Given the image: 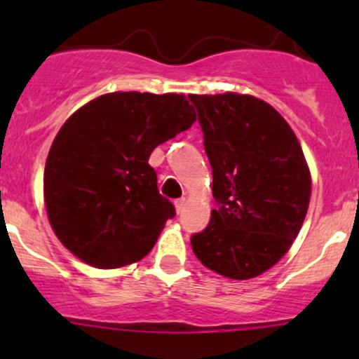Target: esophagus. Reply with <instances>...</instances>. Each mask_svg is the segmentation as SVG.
Masks as SVG:
<instances>
[{"label": "esophagus", "instance_id": "esophagus-1", "mask_svg": "<svg viewBox=\"0 0 359 359\" xmlns=\"http://www.w3.org/2000/svg\"><path fill=\"white\" fill-rule=\"evenodd\" d=\"M186 205H187L186 198H180V200H177V201H175V210H177V213H182L184 210H186Z\"/></svg>", "mask_w": 359, "mask_h": 359}]
</instances>
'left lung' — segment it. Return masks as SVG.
Instances as JSON below:
<instances>
[{
  "mask_svg": "<svg viewBox=\"0 0 359 359\" xmlns=\"http://www.w3.org/2000/svg\"><path fill=\"white\" fill-rule=\"evenodd\" d=\"M212 166L217 208L191 236L203 266L250 280L274 266L299 234L311 198L302 147L283 116L252 95H189Z\"/></svg>",
  "mask_w": 359,
  "mask_h": 359,
  "instance_id": "8db88e82",
  "label": "left lung"
}]
</instances>
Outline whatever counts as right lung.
<instances>
[{
  "label": "right lung",
  "mask_w": 359,
  "mask_h": 359,
  "mask_svg": "<svg viewBox=\"0 0 359 359\" xmlns=\"http://www.w3.org/2000/svg\"><path fill=\"white\" fill-rule=\"evenodd\" d=\"M194 121L177 93L114 92L79 107L57 133L43 177L50 226L64 247L99 269L144 259L175 217L149 156Z\"/></svg>",
  "instance_id": "right-lung-1"
}]
</instances>
